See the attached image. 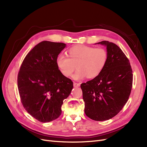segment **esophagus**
<instances>
[{
    "label": "esophagus",
    "mask_w": 147,
    "mask_h": 147,
    "mask_svg": "<svg viewBox=\"0 0 147 147\" xmlns=\"http://www.w3.org/2000/svg\"><path fill=\"white\" fill-rule=\"evenodd\" d=\"M80 85V84L78 83H75V82L74 83V87H79Z\"/></svg>",
    "instance_id": "esophagus-1"
}]
</instances>
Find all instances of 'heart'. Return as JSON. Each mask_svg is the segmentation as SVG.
Instances as JSON below:
<instances>
[{
  "mask_svg": "<svg viewBox=\"0 0 147 147\" xmlns=\"http://www.w3.org/2000/svg\"><path fill=\"white\" fill-rule=\"evenodd\" d=\"M107 52L103 48L77 45L69 48L67 56L60 54L56 59V65L61 73L70 77L78 69L74 78L80 80L86 77L94 78L99 75L107 63Z\"/></svg>",
  "mask_w": 147,
  "mask_h": 147,
  "instance_id": "heart-1",
  "label": "heart"
}]
</instances>
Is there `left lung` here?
Listing matches in <instances>:
<instances>
[{
	"label": "left lung",
	"instance_id": "1",
	"mask_svg": "<svg viewBox=\"0 0 147 147\" xmlns=\"http://www.w3.org/2000/svg\"><path fill=\"white\" fill-rule=\"evenodd\" d=\"M108 54L104 69L97 77L81 84L84 113L95 121L113 118L122 110L132 86V70L129 61L116 44L102 41Z\"/></svg>",
	"mask_w": 147,
	"mask_h": 147
}]
</instances>
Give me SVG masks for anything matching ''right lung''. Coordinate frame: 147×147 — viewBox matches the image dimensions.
I'll return each mask as SVG.
<instances>
[{
	"label": "right lung",
	"mask_w": 147,
	"mask_h": 147,
	"mask_svg": "<svg viewBox=\"0 0 147 147\" xmlns=\"http://www.w3.org/2000/svg\"><path fill=\"white\" fill-rule=\"evenodd\" d=\"M64 43L43 41L26 55L18 75V88L24 108L42 123L53 121L61 113L63 100L73 88L71 80L61 73L57 56Z\"/></svg>",
	"instance_id": "add662e5"
}]
</instances>
